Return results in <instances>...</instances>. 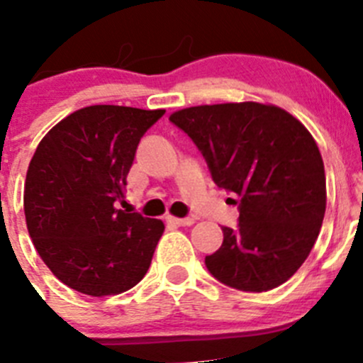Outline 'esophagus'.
<instances>
[{
	"mask_svg": "<svg viewBox=\"0 0 363 363\" xmlns=\"http://www.w3.org/2000/svg\"><path fill=\"white\" fill-rule=\"evenodd\" d=\"M167 221L175 227H189V225L195 223L193 218H175V216H167Z\"/></svg>",
	"mask_w": 363,
	"mask_h": 363,
	"instance_id": "34e87169",
	"label": "esophagus"
}]
</instances>
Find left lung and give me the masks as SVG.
Returning <instances> with one entry per match:
<instances>
[{
  "label": "left lung",
  "mask_w": 363,
  "mask_h": 363,
  "mask_svg": "<svg viewBox=\"0 0 363 363\" xmlns=\"http://www.w3.org/2000/svg\"><path fill=\"white\" fill-rule=\"evenodd\" d=\"M214 184L234 193L239 223L206 257L221 284L248 293L275 289L311 253L326 209L321 152L300 121L277 106L227 103L175 111Z\"/></svg>",
  "instance_id": "8db88e82"
}]
</instances>
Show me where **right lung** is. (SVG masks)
<instances>
[{
    "instance_id": "right-lung-1",
    "label": "right lung",
    "mask_w": 363,
    "mask_h": 363,
    "mask_svg": "<svg viewBox=\"0 0 363 363\" xmlns=\"http://www.w3.org/2000/svg\"><path fill=\"white\" fill-rule=\"evenodd\" d=\"M163 115L97 104L70 113L38 143L24 186L28 232L70 289L108 296L145 277L164 225L117 203L140 140Z\"/></svg>"
}]
</instances>
